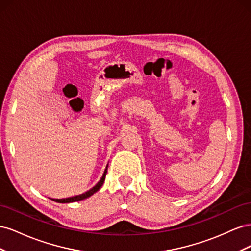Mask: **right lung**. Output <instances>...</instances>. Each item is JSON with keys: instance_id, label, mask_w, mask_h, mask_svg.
Returning a JSON list of instances; mask_svg holds the SVG:
<instances>
[{"instance_id": "1", "label": "right lung", "mask_w": 251, "mask_h": 251, "mask_svg": "<svg viewBox=\"0 0 251 251\" xmlns=\"http://www.w3.org/2000/svg\"><path fill=\"white\" fill-rule=\"evenodd\" d=\"M107 171H108V165H107V168H105L104 173H103V175H102L101 179L100 180V182H98V183H97L93 188H91L90 191L86 192L85 194H81V195L75 196V197H70V198H66V199H52V200L55 201V202H58V203H71V202H76V201L85 200V199L89 198L90 196H92L93 194H95V193L98 191V189H100V188L102 186L103 182H104V180H105V175H107Z\"/></svg>"}]
</instances>
